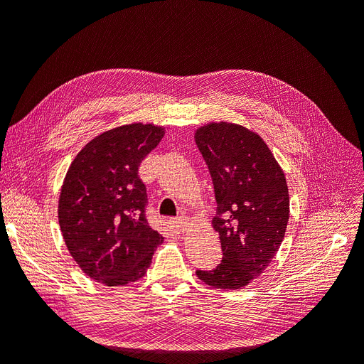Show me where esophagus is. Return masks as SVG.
Here are the masks:
<instances>
[{
  "mask_svg": "<svg viewBox=\"0 0 364 364\" xmlns=\"http://www.w3.org/2000/svg\"><path fill=\"white\" fill-rule=\"evenodd\" d=\"M173 225H174L176 229L181 230V232H185V230L188 229V226H190V218L185 217V215H181V217L173 220Z\"/></svg>",
  "mask_w": 364,
  "mask_h": 364,
  "instance_id": "esophagus-1",
  "label": "esophagus"
}]
</instances>
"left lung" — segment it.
<instances>
[{
  "instance_id": "obj_1",
  "label": "left lung",
  "mask_w": 364,
  "mask_h": 364,
  "mask_svg": "<svg viewBox=\"0 0 364 364\" xmlns=\"http://www.w3.org/2000/svg\"><path fill=\"white\" fill-rule=\"evenodd\" d=\"M211 173L217 200L213 228L223 259L197 277L215 289H241L269 267L290 217L287 181L264 139L228 121L208 123L194 134Z\"/></svg>"
}]
</instances>
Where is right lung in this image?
Instances as JSON below:
<instances>
[{"mask_svg":"<svg viewBox=\"0 0 364 364\" xmlns=\"http://www.w3.org/2000/svg\"><path fill=\"white\" fill-rule=\"evenodd\" d=\"M164 134L153 123L109 129L77 153L63 179L58 217L65 245L83 273L107 287L144 277L164 241L146 218L147 190L138 176Z\"/></svg>","mask_w":364,"mask_h":364,"instance_id":"add662e5","label":"right lung"}]
</instances>
